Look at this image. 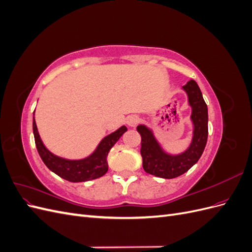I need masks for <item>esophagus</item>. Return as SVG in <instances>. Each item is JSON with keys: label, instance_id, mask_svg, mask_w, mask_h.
<instances>
[{"label": "esophagus", "instance_id": "obj_1", "mask_svg": "<svg viewBox=\"0 0 252 252\" xmlns=\"http://www.w3.org/2000/svg\"><path fill=\"white\" fill-rule=\"evenodd\" d=\"M140 122L139 118L136 116H129L127 119H126V123L128 126L130 127H135L136 125H138V123Z\"/></svg>", "mask_w": 252, "mask_h": 252}]
</instances>
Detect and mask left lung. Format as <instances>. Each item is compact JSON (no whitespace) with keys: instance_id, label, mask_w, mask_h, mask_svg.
Masks as SVG:
<instances>
[{"instance_id":"left-lung-1","label":"left lung","mask_w":252,"mask_h":252,"mask_svg":"<svg viewBox=\"0 0 252 252\" xmlns=\"http://www.w3.org/2000/svg\"><path fill=\"white\" fill-rule=\"evenodd\" d=\"M191 107L193 135L189 147L182 154L171 155L166 152L146 125H139L136 130L141 134V155L143 168L149 174L163 179H173L188 171L199 161L208 138V109L201 89L196 82L190 80L183 86Z\"/></svg>"}]
</instances>
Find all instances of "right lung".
I'll use <instances>...</instances> for the list:
<instances>
[{
	"label": "right lung",
	"mask_w": 252,
	"mask_h": 252,
	"mask_svg": "<svg viewBox=\"0 0 252 252\" xmlns=\"http://www.w3.org/2000/svg\"><path fill=\"white\" fill-rule=\"evenodd\" d=\"M32 128L35 146L44 164L59 177L72 183L86 182L103 177L108 170V152L123 133L127 131V127L122 126L118 130L105 136L89 157L81 159H67L53 155L45 147L40 138L39 131H37L34 117L32 121Z\"/></svg>",
	"instance_id": "right-lung-1"
}]
</instances>
